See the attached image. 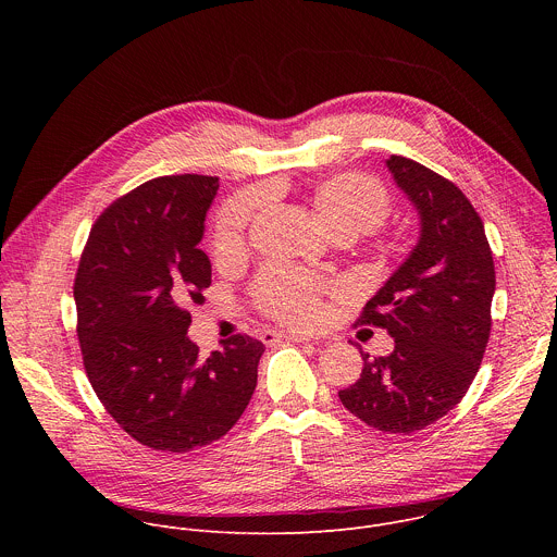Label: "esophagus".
Returning a JSON list of instances; mask_svg holds the SVG:
<instances>
[{
	"instance_id": "1",
	"label": "esophagus",
	"mask_w": 557,
	"mask_h": 557,
	"mask_svg": "<svg viewBox=\"0 0 557 557\" xmlns=\"http://www.w3.org/2000/svg\"><path fill=\"white\" fill-rule=\"evenodd\" d=\"M290 339V342H297V344H308V339L306 337H301V335H282V333H264L262 335V339L267 342V344H273V342H280V339Z\"/></svg>"
}]
</instances>
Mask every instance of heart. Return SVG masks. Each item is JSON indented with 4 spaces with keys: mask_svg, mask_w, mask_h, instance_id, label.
Returning a JSON list of instances; mask_svg holds the SVG:
<instances>
[{
    "mask_svg": "<svg viewBox=\"0 0 557 557\" xmlns=\"http://www.w3.org/2000/svg\"><path fill=\"white\" fill-rule=\"evenodd\" d=\"M251 209V198H237L218 213L213 253L220 260L243 249ZM310 209L329 235L357 237L383 224L389 213V198L372 178L342 174L312 189ZM258 297L271 314L293 326H312L322 317V286L308 275L282 267H271L262 273Z\"/></svg>",
    "mask_w": 557,
    "mask_h": 557,
    "instance_id": "heart-1",
    "label": "heart"
}]
</instances>
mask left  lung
Instances as JSON below:
<instances>
[{
  "label": "left lung",
  "mask_w": 557,
  "mask_h": 557,
  "mask_svg": "<svg viewBox=\"0 0 557 557\" xmlns=\"http://www.w3.org/2000/svg\"><path fill=\"white\" fill-rule=\"evenodd\" d=\"M419 215V240L372 295L361 324L394 339L387 357L361 348V376L339 399L387 434H412L445 417L469 389L492 331L494 258L481 215L465 194L406 156L385 161Z\"/></svg>",
  "instance_id": "obj_1"
}]
</instances>
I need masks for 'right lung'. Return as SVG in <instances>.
Listing matches in <instances>:
<instances>
[{
	"label": "right lung",
	"instance_id": "right-lung-1",
	"mask_svg": "<svg viewBox=\"0 0 557 557\" xmlns=\"http://www.w3.org/2000/svg\"><path fill=\"white\" fill-rule=\"evenodd\" d=\"M218 178L147 181L95 222L74 280L88 379L138 443L189 451L224 436L247 410L264 344L233 335L200 357L189 306L205 301L211 262L198 249Z\"/></svg>",
	"mask_w": 557,
	"mask_h": 557
}]
</instances>
